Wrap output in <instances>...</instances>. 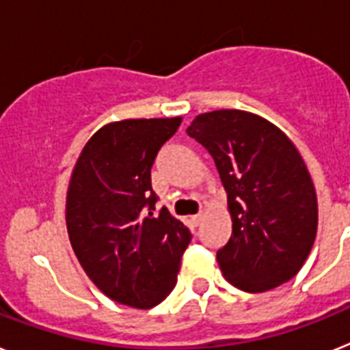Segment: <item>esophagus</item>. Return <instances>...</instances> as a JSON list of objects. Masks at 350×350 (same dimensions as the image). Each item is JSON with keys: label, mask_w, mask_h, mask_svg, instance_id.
<instances>
[{"label": "esophagus", "mask_w": 350, "mask_h": 350, "mask_svg": "<svg viewBox=\"0 0 350 350\" xmlns=\"http://www.w3.org/2000/svg\"><path fill=\"white\" fill-rule=\"evenodd\" d=\"M190 222H192L193 226H199L202 222V213H198V215H193L192 219H190Z\"/></svg>", "instance_id": "34e87169"}]
</instances>
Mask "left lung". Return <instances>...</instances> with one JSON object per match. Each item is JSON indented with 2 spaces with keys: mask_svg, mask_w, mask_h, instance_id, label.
<instances>
[{
  "mask_svg": "<svg viewBox=\"0 0 350 350\" xmlns=\"http://www.w3.org/2000/svg\"><path fill=\"white\" fill-rule=\"evenodd\" d=\"M211 154L228 196L233 231L217 261L245 292L292 280L310 254L319 208L311 176L290 139L240 110L201 113L187 128Z\"/></svg>",
  "mask_w": 350,
  "mask_h": 350,
  "instance_id": "8db88e82",
  "label": "left lung"
}]
</instances>
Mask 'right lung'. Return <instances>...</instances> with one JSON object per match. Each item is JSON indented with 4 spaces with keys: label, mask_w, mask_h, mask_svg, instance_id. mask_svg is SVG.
<instances>
[{
    "label": "right lung",
    "mask_w": 350,
    "mask_h": 350,
    "mask_svg": "<svg viewBox=\"0 0 350 350\" xmlns=\"http://www.w3.org/2000/svg\"><path fill=\"white\" fill-rule=\"evenodd\" d=\"M181 117L103 126L76 161L67 190V233L76 258L105 295L157 306L178 281L192 234L165 206L157 210L151 169Z\"/></svg>",
    "instance_id": "1"
}]
</instances>
